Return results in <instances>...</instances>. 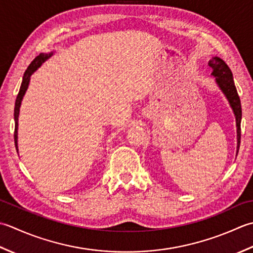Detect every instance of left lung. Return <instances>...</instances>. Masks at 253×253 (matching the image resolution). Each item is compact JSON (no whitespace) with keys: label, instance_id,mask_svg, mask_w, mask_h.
Listing matches in <instances>:
<instances>
[{"label":"left lung","instance_id":"1","mask_svg":"<svg viewBox=\"0 0 253 253\" xmlns=\"http://www.w3.org/2000/svg\"><path fill=\"white\" fill-rule=\"evenodd\" d=\"M209 65L213 69V75L216 79V83L218 84L220 89L223 90L225 96L227 97L229 104L233 108L236 116V123H237V140H238V146H237V153L239 151L240 146V136H241V104L238 92H237L236 86L234 83L233 73H231L228 65L220 58L215 56L209 62Z\"/></svg>","mask_w":253,"mask_h":253}]
</instances>
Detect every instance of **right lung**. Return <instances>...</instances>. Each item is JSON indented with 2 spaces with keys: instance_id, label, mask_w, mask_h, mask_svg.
Returning <instances> with one entry per match:
<instances>
[{
  "instance_id": "right-lung-1",
  "label": "right lung",
  "mask_w": 253,
  "mask_h": 253,
  "mask_svg": "<svg viewBox=\"0 0 253 253\" xmlns=\"http://www.w3.org/2000/svg\"><path fill=\"white\" fill-rule=\"evenodd\" d=\"M53 54V52L48 53H40L38 56L33 60L32 63L29 64L27 70L25 71L24 76H23V82L22 85H20V88L18 91V95L16 97V101H15V108H14V120H15V131H14V141H15V146H16V151L17 149V127H18V115H19V107L20 104H22V99L25 95L26 90L28 88V84L30 81V76L34 73V72L37 70L39 66L43 63V62L50 58L51 55Z\"/></svg>"
}]
</instances>
